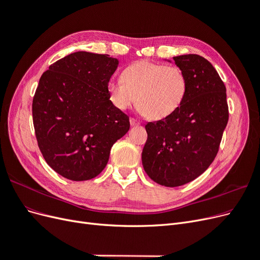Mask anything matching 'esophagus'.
Wrapping results in <instances>:
<instances>
[{
	"mask_svg": "<svg viewBox=\"0 0 260 260\" xmlns=\"http://www.w3.org/2000/svg\"><path fill=\"white\" fill-rule=\"evenodd\" d=\"M130 124L132 125V127H135V125H139L140 124V121L135 119V118H130Z\"/></svg>",
	"mask_w": 260,
	"mask_h": 260,
	"instance_id": "esophagus-1",
	"label": "esophagus"
}]
</instances>
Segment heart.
Instances as JSON below:
<instances>
[{"label":"heart","instance_id":"b5f03b06","mask_svg":"<svg viewBox=\"0 0 260 260\" xmlns=\"http://www.w3.org/2000/svg\"><path fill=\"white\" fill-rule=\"evenodd\" d=\"M107 91L116 108L125 111L137 102L141 113L159 120L175 114L182 105L187 79L178 66L141 60L123 70L122 79L109 81Z\"/></svg>","mask_w":260,"mask_h":260}]
</instances>
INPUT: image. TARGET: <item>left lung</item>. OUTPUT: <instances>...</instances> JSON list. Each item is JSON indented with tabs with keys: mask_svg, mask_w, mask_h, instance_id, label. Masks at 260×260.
Returning <instances> with one entry per match:
<instances>
[{
	"mask_svg": "<svg viewBox=\"0 0 260 260\" xmlns=\"http://www.w3.org/2000/svg\"><path fill=\"white\" fill-rule=\"evenodd\" d=\"M174 60L186 76L185 99L175 114L147 122L142 152L147 176L169 187L191 182L210 166L229 119L225 85L214 66L196 54Z\"/></svg>",
	"mask_w": 260,
	"mask_h": 260,
	"instance_id": "obj_1",
	"label": "left lung"
}]
</instances>
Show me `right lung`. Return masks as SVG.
Returning <instances> with one entry per match:
<instances>
[{"label": "right lung", "instance_id": "right-lung-1", "mask_svg": "<svg viewBox=\"0 0 260 260\" xmlns=\"http://www.w3.org/2000/svg\"><path fill=\"white\" fill-rule=\"evenodd\" d=\"M107 54L76 52L43 73L32 101L39 148L49 166L73 181L95 178L111 148L129 131V117L109 100L118 67Z\"/></svg>", "mask_w": 260, "mask_h": 260}]
</instances>
